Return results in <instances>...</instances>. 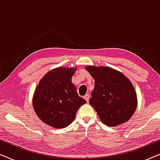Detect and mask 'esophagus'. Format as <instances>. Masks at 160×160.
I'll return each instance as SVG.
<instances>
[{"label": "esophagus", "mask_w": 160, "mask_h": 160, "mask_svg": "<svg viewBox=\"0 0 160 160\" xmlns=\"http://www.w3.org/2000/svg\"><path fill=\"white\" fill-rule=\"evenodd\" d=\"M84 99L87 100V102H88L89 101V98H90V95H89V94H86V95H84Z\"/></svg>", "instance_id": "34e87169"}]
</instances>
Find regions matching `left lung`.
I'll use <instances>...</instances> for the list:
<instances>
[{"instance_id": "1", "label": "left lung", "mask_w": 160, "mask_h": 160, "mask_svg": "<svg viewBox=\"0 0 160 160\" xmlns=\"http://www.w3.org/2000/svg\"><path fill=\"white\" fill-rule=\"evenodd\" d=\"M95 79L89 104L102 123L109 127L126 122L137 108V95L130 81L121 72L106 66H87Z\"/></svg>"}]
</instances>
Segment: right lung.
I'll return each mask as SVG.
<instances>
[{"instance_id":"1","label":"right lung","mask_w":160,"mask_h":160,"mask_svg":"<svg viewBox=\"0 0 160 160\" xmlns=\"http://www.w3.org/2000/svg\"><path fill=\"white\" fill-rule=\"evenodd\" d=\"M76 68L59 67L41 78L32 98L34 111L43 122L54 128L68 127L86 103L71 82Z\"/></svg>"}]
</instances>
